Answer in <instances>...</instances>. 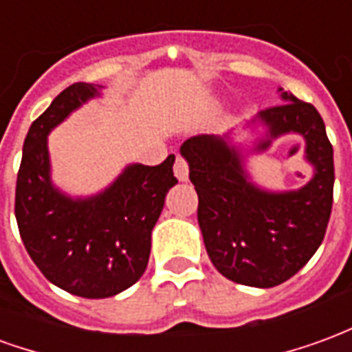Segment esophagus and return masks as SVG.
I'll return each instance as SVG.
<instances>
[{"instance_id":"esophagus-1","label":"esophagus","mask_w":352,"mask_h":352,"mask_svg":"<svg viewBox=\"0 0 352 352\" xmlns=\"http://www.w3.org/2000/svg\"><path fill=\"white\" fill-rule=\"evenodd\" d=\"M173 173L179 181H186L188 179V162L184 160L183 156H177L175 166H173Z\"/></svg>"}]
</instances>
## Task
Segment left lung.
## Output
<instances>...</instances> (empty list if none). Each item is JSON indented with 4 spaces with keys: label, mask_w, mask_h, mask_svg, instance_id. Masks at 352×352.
Here are the masks:
<instances>
[{
    "label": "left lung",
    "mask_w": 352,
    "mask_h": 352,
    "mask_svg": "<svg viewBox=\"0 0 352 352\" xmlns=\"http://www.w3.org/2000/svg\"><path fill=\"white\" fill-rule=\"evenodd\" d=\"M258 118L272 139L302 133L315 175L294 192L260 190L247 179L241 154L222 138L198 135L181 146L198 192V222L207 254L226 279L272 288L302 270L322 243L333 201V148L322 116L288 92Z\"/></svg>",
    "instance_id": "8db88e82"
}]
</instances>
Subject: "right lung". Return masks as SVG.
Listing matches in <instances>:
<instances>
[{
  "instance_id": "obj_1",
  "label": "right lung",
  "mask_w": 352,
  "mask_h": 352,
  "mask_svg": "<svg viewBox=\"0 0 352 352\" xmlns=\"http://www.w3.org/2000/svg\"><path fill=\"white\" fill-rule=\"evenodd\" d=\"M96 94L92 85L75 82L35 118L14 194L28 254L50 283L80 298H109L138 283L151 256V232L177 184L169 154L158 166H128L107 190L88 199L67 198L52 186L47 135Z\"/></svg>"
}]
</instances>
